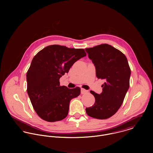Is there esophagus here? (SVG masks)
I'll use <instances>...</instances> for the list:
<instances>
[{
	"label": "esophagus",
	"mask_w": 153,
	"mask_h": 153,
	"mask_svg": "<svg viewBox=\"0 0 153 153\" xmlns=\"http://www.w3.org/2000/svg\"><path fill=\"white\" fill-rule=\"evenodd\" d=\"M81 92L82 94H85L87 93L88 91L87 90H86V89H84V88H81Z\"/></svg>",
	"instance_id": "esophagus-1"
}]
</instances>
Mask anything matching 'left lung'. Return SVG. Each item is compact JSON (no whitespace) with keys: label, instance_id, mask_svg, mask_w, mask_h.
I'll return each mask as SVG.
<instances>
[{"label":"left lung","instance_id":"obj_1","mask_svg":"<svg viewBox=\"0 0 153 153\" xmlns=\"http://www.w3.org/2000/svg\"><path fill=\"white\" fill-rule=\"evenodd\" d=\"M99 79L105 80L102 92L98 94L91 91L94 96V104L86 108L89 117L107 119L114 115L121 106L130 87L131 69L125 55L108 44H101L86 48Z\"/></svg>","mask_w":153,"mask_h":153}]
</instances>
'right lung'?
Wrapping results in <instances>:
<instances>
[{"mask_svg": "<svg viewBox=\"0 0 153 153\" xmlns=\"http://www.w3.org/2000/svg\"><path fill=\"white\" fill-rule=\"evenodd\" d=\"M86 55L84 49L53 45L33 58L26 73L27 92L36 114L45 121H61L68 115L70 101L79 95L81 88L60 86L59 79Z\"/></svg>", "mask_w": 153, "mask_h": 153, "instance_id": "right-lung-1", "label": "right lung"}]
</instances>
